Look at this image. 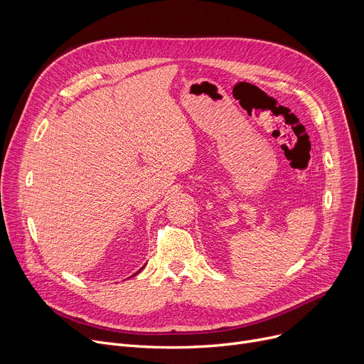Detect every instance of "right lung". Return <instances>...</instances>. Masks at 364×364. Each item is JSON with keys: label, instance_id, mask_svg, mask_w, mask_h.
Returning <instances> with one entry per match:
<instances>
[{"label": "right lung", "instance_id": "obj_1", "mask_svg": "<svg viewBox=\"0 0 364 364\" xmlns=\"http://www.w3.org/2000/svg\"><path fill=\"white\" fill-rule=\"evenodd\" d=\"M140 272H141V270H139V272H137V273H136V274H139V273H140ZM136 274H132V276H136Z\"/></svg>", "mask_w": 364, "mask_h": 364}]
</instances>
